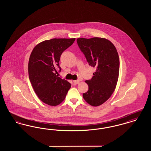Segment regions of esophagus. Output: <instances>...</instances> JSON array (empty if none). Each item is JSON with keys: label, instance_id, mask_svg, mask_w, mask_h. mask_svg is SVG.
<instances>
[{"label": "esophagus", "instance_id": "1", "mask_svg": "<svg viewBox=\"0 0 151 151\" xmlns=\"http://www.w3.org/2000/svg\"><path fill=\"white\" fill-rule=\"evenodd\" d=\"M73 82V83L75 84H79L80 81H79V80H74Z\"/></svg>", "mask_w": 151, "mask_h": 151}]
</instances>
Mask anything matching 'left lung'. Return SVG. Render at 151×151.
<instances>
[{
	"instance_id": "obj_1",
	"label": "left lung",
	"mask_w": 151,
	"mask_h": 151,
	"mask_svg": "<svg viewBox=\"0 0 151 151\" xmlns=\"http://www.w3.org/2000/svg\"><path fill=\"white\" fill-rule=\"evenodd\" d=\"M77 43L89 65L96 68L92 78L86 81L89 89L83 97L89 105L98 106L114 91L119 70L118 54L114 45L105 38H80Z\"/></svg>"
}]
</instances>
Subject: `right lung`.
<instances>
[{
    "mask_svg": "<svg viewBox=\"0 0 151 151\" xmlns=\"http://www.w3.org/2000/svg\"><path fill=\"white\" fill-rule=\"evenodd\" d=\"M75 38H54L38 44L29 58L30 81L39 99L44 103L57 106L65 98L71 84L55 74L63 52L71 46Z\"/></svg>",
    "mask_w": 151,
    "mask_h": 151,
    "instance_id": "add662e5",
    "label": "right lung"
}]
</instances>
